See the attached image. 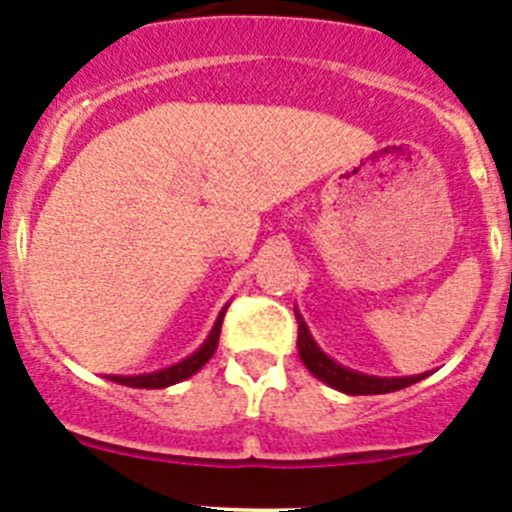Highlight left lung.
I'll use <instances>...</instances> for the list:
<instances>
[{"mask_svg":"<svg viewBox=\"0 0 512 512\" xmlns=\"http://www.w3.org/2000/svg\"><path fill=\"white\" fill-rule=\"evenodd\" d=\"M297 348H300L302 364L310 369L318 379H323L325 384L336 387V390L346 392V395H384V392H395L402 387H410V384L425 379V374L420 377H402V379H384V377H369V374L351 372V369H343L336 361L328 359V356L315 346L312 336L307 333L305 320L300 318L297 312Z\"/></svg>","mask_w":512,"mask_h":512,"instance_id":"left-lung-1","label":"left lung"}]
</instances>
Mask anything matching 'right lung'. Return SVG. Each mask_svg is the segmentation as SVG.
Segmentation results:
<instances>
[{"label":"right lung","mask_w":512,"mask_h":512,"mask_svg":"<svg viewBox=\"0 0 512 512\" xmlns=\"http://www.w3.org/2000/svg\"><path fill=\"white\" fill-rule=\"evenodd\" d=\"M223 318H225V310L220 312V318H217L215 328H212L210 338L205 341V346L200 351H194L189 359H184L182 364L169 366V369H161V372H153V374H140V377H110L112 382L117 384H125V387H143V390H161V387H169V384L182 382V379L192 377L194 372H200L202 366L210 361V356L215 354L217 341H220V328H223Z\"/></svg>","instance_id":"right-lung-1"}]
</instances>
